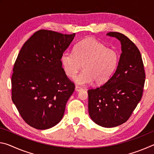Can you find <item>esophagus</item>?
Listing matches in <instances>:
<instances>
[{
  "label": "esophagus",
  "mask_w": 154,
  "mask_h": 154,
  "mask_svg": "<svg viewBox=\"0 0 154 154\" xmlns=\"http://www.w3.org/2000/svg\"><path fill=\"white\" fill-rule=\"evenodd\" d=\"M81 90H82V88L78 86V85H76V86H75V91H76V92H79Z\"/></svg>",
  "instance_id": "1"
}]
</instances>
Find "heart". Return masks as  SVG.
<instances>
[{"label": "heart", "mask_w": 154, "mask_h": 154, "mask_svg": "<svg viewBox=\"0 0 154 154\" xmlns=\"http://www.w3.org/2000/svg\"><path fill=\"white\" fill-rule=\"evenodd\" d=\"M60 61L65 74L69 77H73L82 65L83 70L74 78L77 84L86 85L94 80L100 84L106 82L116 69L119 55L114 49L89 37L75 45L73 53L64 52Z\"/></svg>", "instance_id": "1"}]
</instances>
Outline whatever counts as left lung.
<instances>
[{"label":"left lung","instance_id":"left-lung-1","mask_svg":"<svg viewBox=\"0 0 154 154\" xmlns=\"http://www.w3.org/2000/svg\"><path fill=\"white\" fill-rule=\"evenodd\" d=\"M120 41L122 54L115 73L105 84L88 90V111L96 124L113 128L126 122L141 100L145 73L141 55L126 36L110 32Z\"/></svg>","mask_w":154,"mask_h":154}]
</instances>
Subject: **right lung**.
Instances as JSON below:
<instances>
[{"instance_id":"right-lung-1","label":"right lung","mask_w":154,"mask_h":154,"mask_svg":"<svg viewBox=\"0 0 154 154\" xmlns=\"http://www.w3.org/2000/svg\"><path fill=\"white\" fill-rule=\"evenodd\" d=\"M75 34L40 30L26 41L14 64L11 77L13 103L29 126L46 130L63 118L75 90L60 58Z\"/></svg>"}]
</instances>
